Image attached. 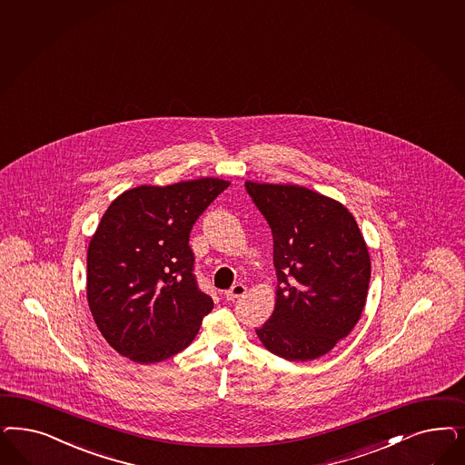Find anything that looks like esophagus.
Returning <instances> with one entry per match:
<instances>
[{
    "label": "esophagus",
    "instance_id": "1",
    "mask_svg": "<svg viewBox=\"0 0 465 465\" xmlns=\"http://www.w3.org/2000/svg\"><path fill=\"white\" fill-rule=\"evenodd\" d=\"M246 294V285L234 284L229 291H225V298L227 301L240 300L241 296Z\"/></svg>",
    "mask_w": 465,
    "mask_h": 465
}]
</instances>
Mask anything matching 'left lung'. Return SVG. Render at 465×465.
<instances>
[{
	"label": "left lung",
	"mask_w": 465,
	"mask_h": 465,
	"mask_svg": "<svg viewBox=\"0 0 465 465\" xmlns=\"http://www.w3.org/2000/svg\"><path fill=\"white\" fill-rule=\"evenodd\" d=\"M244 188L273 236L277 300L256 329L262 344L287 361L316 360L356 327L371 262L352 213L342 203L294 184Z\"/></svg>",
	"instance_id": "8db88e82"
}]
</instances>
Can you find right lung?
<instances>
[{
  "label": "right lung",
  "mask_w": 465,
  "mask_h": 465,
  "mask_svg": "<svg viewBox=\"0 0 465 465\" xmlns=\"http://www.w3.org/2000/svg\"><path fill=\"white\" fill-rule=\"evenodd\" d=\"M229 181L138 186L105 210L87 253V300L97 329L121 356L150 364L195 339L213 301L196 282L188 244L196 219Z\"/></svg>",
  "instance_id": "right-lung-1"
}]
</instances>
